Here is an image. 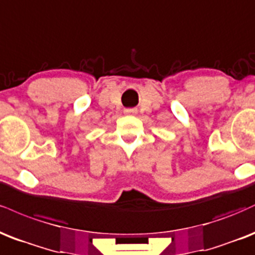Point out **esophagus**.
<instances>
[{
    "instance_id": "esophagus-1",
    "label": "esophagus",
    "mask_w": 255,
    "mask_h": 255,
    "mask_svg": "<svg viewBox=\"0 0 255 255\" xmlns=\"http://www.w3.org/2000/svg\"><path fill=\"white\" fill-rule=\"evenodd\" d=\"M137 112V110H134V109H128V110H125V113H128V115H134V113Z\"/></svg>"
}]
</instances>
